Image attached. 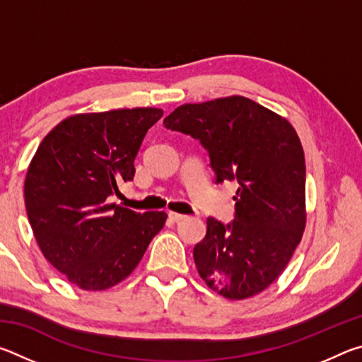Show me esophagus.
Masks as SVG:
<instances>
[{"label": "esophagus", "mask_w": 362, "mask_h": 362, "mask_svg": "<svg viewBox=\"0 0 362 362\" xmlns=\"http://www.w3.org/2000/svg\"><path fill=\"white\" fill-rule=\"evenodd\" d=\"M168 217H169V220L170 222H180V220H183L185 218V216H182V214H175V212H169L168 214Z\"/></svg>", "instance_id": "1"}]
</instances>
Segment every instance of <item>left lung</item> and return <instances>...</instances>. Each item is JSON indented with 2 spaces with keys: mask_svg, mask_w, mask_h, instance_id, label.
I'll return each mask as SVG.
<instances>
[{
  "mask_svg": "<svg viewBox=\"0 0 362 362\" xmlns=\"http://www.w3.org/2000/svg\"><path fill=\"white\" fill-rule=\"evenodd\" d=\"M163 124L199 140L216 182L236 180L230 223L207 218L199 276L230 300L252 297L289 263L305 230V155L291 122L241 95L175 108Z\"/></svg>",
  "mask_w": 362,
  "mask_h": 362,
  "instance_id": "left-lung-1",
  "label": "left lung"
}]
</instances>
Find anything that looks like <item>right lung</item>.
Wrapping results in <instances>:
<instances>
[{"label": "right lung", "instance_id": "right-lung-1", "mask_svg": "<svg viewBox=\"0 0 362 362\" xmlns=\"http://www.w3.org/2000/svg\"><path fill=\"white\" fill-rule=\"evenodd\" d=\"M159 108L75 115L42 139L25 179V207L36 243L51 265L84 291L129 276L166 212L108 204L118 183L134 179V159Z\"/></svg>", "mask_w": 362, "mask_h": 362}]
</instances>
